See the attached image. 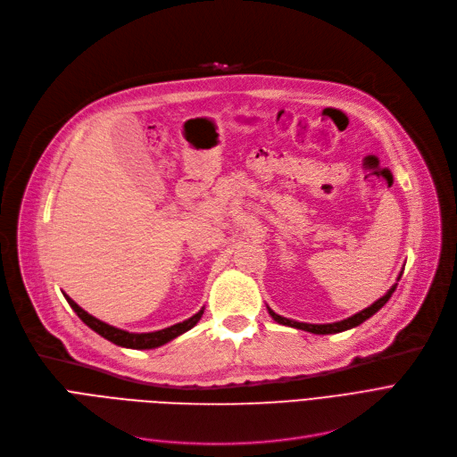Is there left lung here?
<instances>
[{"mask_svg": "<svg viewBox=\"0 0 457 457\" xmlns=\"http://www.w3.org/2000/svg\"><path fill=\"white\" fill-rule=\"evenodd\" d=\"M402 273H403V271H402ZM402 273L398 275V280H400ZM396 287H398V282H395V285L390 287V290H386V294H385L383 297H379L378 301H374L370 307H366V309H362L361 312H357V314H353V316H350V318H345V320L335 321V323H305V321H295V320H290V318L275 314L270 307H268V312H270V316H271L277 323H280V325H288V328H295V329L307 331V333H314V335H335V333H342V331H347V329H353V328H357V325H361L362 321H366L368 318H372V316L385 305V303L390 299V295L395 294Z\"/></svg>", "mask_w": 457, "mask_h": 457, "instance_id": "left-lung-1", "label": "left lung"}]
</instances>
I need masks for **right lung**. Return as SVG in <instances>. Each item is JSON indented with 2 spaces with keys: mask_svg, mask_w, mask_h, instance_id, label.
I'll use <instances>...</instances> for the list:
<instances>
[{
  "mask_svg": "<svg viewBox=\"0 0 457 457\" xmlns=\"http://www.w3.org/2000/svg\"><path fill=\"white\" fill-rule=\"evenodd\" d=\"M64 297H67L69 305L72 307V311L79 316V320L89 325V328L98 333L100 337H104L105 340H110L117 345H122V347H129V350H154V347H160L170 340H175L177 337L184 335L186 331H189L191 328H195V325L199 323V320L203 318L204 314V307L197 312L193 314L191 318L180 321V323H175L170 325V328H165V329H160V331H152V333H128L124 329H119V328H113V325L105 323L95 316H91L89 312H85L76 301H72L67 294H62Z\"/></svg>",
  "mask_w": 457,
  "mask_h": 457,
  "instance_id": "obj_1",
  "label": "right lung"
}]
</instances>
